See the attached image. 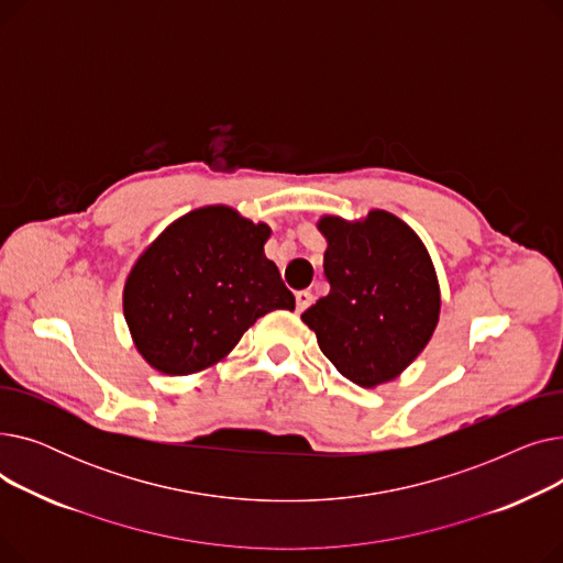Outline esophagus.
<instances>
[{"label": "esophagus", "instance_id": "1", "mask_svg": "<svg viewBox=\"0 0 563 563\" xmlns=\"http://www.w3.org/2000/svg\"><path fill=\"white\" fill-rule=\"evenodd\" d=\"M312 291H308V289H303V291H297V310L299 312H303L310 303H312Z\"/></svg>", "mask_w": 563, "mask_h": 563}]
</instances>
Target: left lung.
<instances>
[{
	"instance_id": "1",
	"label": "left lung",
	"mask_w": 563,
	"mask_h": 563,
	"mask_svg": "<svg viewBox=\"0 0 563 563\" xmlns=\"http://www.w3.org/2000/svg\"><path fill=\"white\" fill-rule=\"evenodd\" d=\"M317 230L331 291L301 319L344 378L378 388L401 376L438 327L433 260L420 234L386 210L351 221L321 214Z\"/></svg>"
}]
</instances>
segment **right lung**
I'll return each mask as SVG.
<instances>
[{
  "label": "right lung",
  "instance_id": "right-lung-1",
  "mask_svg": "<svg viewBox=\"0 0 563 563\" xmlns=\"http://www.w3.org/2000/svg\"><path fill=\"white\" fill-rule=\"evenodd\" d=\"M272 228L228 205L168 223L132 264L123 314L141 358L168 376L223 363L253 323L294 310V294L264 255Z\"/></svg>",
  "mask_w": 563,
  "mask_h": 563
}]
</instances>
